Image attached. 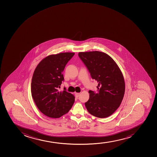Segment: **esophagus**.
<instances>
[{
	"mask_svg": "<svg viewBox=\"0 0 157 157\" xmlns=\"http://www.w3.org/2000/svg\"><path fill=\"white\" fill-rule=\"evenodd\" d=\"M75 95L76 97L78 98V97H79V95H80V93H75Z\"/></svg>",
	"mask_w": 157,
	"mask_h": 157,
	"instance_id": "esophagus-1",
	"label": "esophagus"
}]
</instances>
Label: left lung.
Here are the masks:
<instances>
[{"mask_svg":"<svg viewBox=\"0 0 157 157\" xmlns=\"http://www.w3.org/2000/svg\"><path fill=\"white\" fill-rule=\"evenodd\" d=\"M78 56L87 67L93 79L98 82V92L89 90L85 103L89 113L98 118L109 117L117 110L125 90L124 78L114 59L100 51L81 52Z\"/></svg>","mask_w":157,"mask_h":157,"instance_id":"8db88e82","label":"left lung"}]
</instances>
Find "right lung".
Returning <instances> with one entry per match:
<instances>
[{
	"instance_id": "1",
	"label": "right lung",
	"mask_w": 157,
	"mask_h": 157,
	"mask_svg": "<svg viewBox=\"0 0 157 157\" xmlns=\"http://www.w3.org/2000/svg\"><path fill=\"white\" fill-rule=\"evenodd\" d=\"M74 53L52 54L42 59L33 74L31 94L36 107L48 117L57 118L68 113L75 101L73 94L59 91L65 65Z\"/></svg>"
}]
</instances>
